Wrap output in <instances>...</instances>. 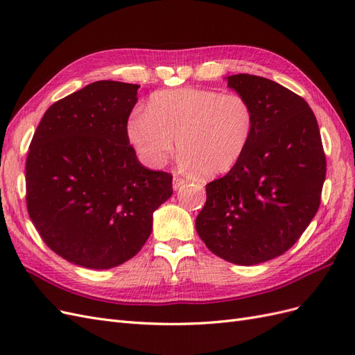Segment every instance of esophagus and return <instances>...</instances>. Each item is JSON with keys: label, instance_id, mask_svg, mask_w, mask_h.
Listing matches in <instances>:
<instances>
[{"label": "esophagus", "instance_id": "34e87169", "mask_svg": "<svg viewBox=\"0 0 355 355\" xmlns=\"http://www.w3.org/2000/svg\"><path fill=\"white\" fill-rule=\"evenodd\" d=\"M185 184H187L185 179H182V178H179V176H175V178H173V189H175V191L180 189Z\"/></svg>", "mask_w": 355, "mask_h": 355}]
</instances>
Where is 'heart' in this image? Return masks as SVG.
Returning a JSON list of instances; mask_svg holds the SVG:
<instances>
[{"label": "heart", "mask_w": 355, "mask_h": 355, "mask_svg": "<svg viewBox=\"0 0 355 355\" xmlns=\"http://www.w3.org/2000/svg\"><path fill=\"white\" fill-rule=\"evenodd\" d=\"M254 125V108L245 96L184 87L155 92L145 114H135L127 121L125 135L148 167L166 166L178 141L184 167L202 178H216L237 166L252 142Z\"/></svg>", "instance_id": "obj_1"}]
</instances>
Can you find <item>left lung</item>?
I'll use <instances>...</instances> for the list:
<instances>
[{
    "mask_svg": "<svg viewBox=\"0 0 355 355\" xmlns=\"http://www.w3.org/2000/svg\"><path fill=\"white\" fill-rule=\"evenodd\" d=\"M227 80L254 108V133L237 166L206 185L196 230L222 259L257 265L287 252L315 216L326 155L315 115L300 96L257 75Z\"/></svg>",
    "mask_w": 355,
    "mask_h": 355,
    "instance_id": "obj_1",
    "label": "left lung"
}]
</instances>
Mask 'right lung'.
I'll return each mask as SVG.
<instances>
[{"instance_id":"1","label":"right lung","mask_w":355,"mask_h":355,"mask_svg":"<svg viewBox=\"0 0 355 355\" xmlns=\"http://www.w3.org/2000/svg\"><path fill=\"white\" fill-rule=\"evenodd\" d=\"M141 85L96 81L53 103L26 158V206L50 249L71 263L110 270L153 231L173 176L144 167L127 141Z\"/></svg>"}]
</instances>
